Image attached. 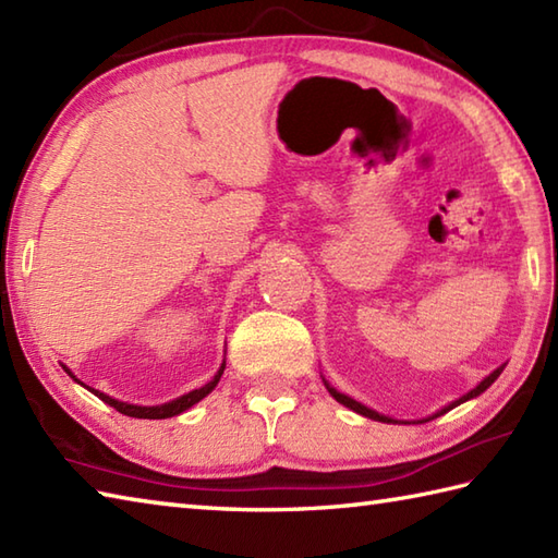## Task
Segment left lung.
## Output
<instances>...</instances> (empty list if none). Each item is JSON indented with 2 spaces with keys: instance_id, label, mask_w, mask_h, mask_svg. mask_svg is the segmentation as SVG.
<instances>
[{
  "instance_id": "obj_1",
  "label": "left lung",
  "mask_w": 558,
  "mask_h": 558,
  "mask_svg": "<svg viewBox=\"0 0 558 558\" xmlns=\"http://www.w3.org/2000/svg\"><path fill=\"white\" fill-rule=\"evenodd\" d=\"M504 372V366H499V369H494L487 378H484V381L477 386V388H472L470 390V393H465V396H462V398H458L456 402H450V405L448 408H444L441 412H436V414H432V417L429 420H434V417H441V414L444 412H448V410H453L456 405H460V402H465V400H470V398H477L480 393H484V390H487L494 381H496V378H499V374ZM326 388H328V393L330 396H333L338 402H340V405H345V408H350V410H354V412H357V414H364V417H369V420H376V422H396V420H390V417H386V414H378V412H374V410H369V408H366V405H362V402H357V400H352L350 396H345V393H338V390L336 388H330L328 384H326ZM429 420H422V422H429Z\"/></svg>"
}]
</instances>
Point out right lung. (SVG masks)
Wrapping results in <instances>:
<instances>
[{
    "mask_svg": "<svg viewBox=\"0 0 558 558\" xmlns=\"http://www.w3.org/2000/svg\"><path fill=\"white\" fill-rule=\"evenodd\" d=\"M64 366V364H62ZM64 372L74 378V374H71L66 366H64ZM222 372H225V362L220 364V369H218V374L210 378V381L206 384V386H201V388H196V390H192V393H186V396H180V398H174V400H170V402H165V405H153V408H146V405H129V402H122V400H114V398H110V396H105V393H100V390H96V388H88L86 384H81L78 378H74V381H78L81 386H86L90 393H96L102 402H108L110 408H114L117 412H122V414H126V417H138V420H168V417H174V414H180V412H184V410H189L192 405H196L198 400H204L213 388L218 386V381H220V376H222Z\"/></svg>",
    "mask_w": 558,
    "mask_h": 558,
    "instance_id": "add662e5",
    "label": "right lung"
}]
</instances>
